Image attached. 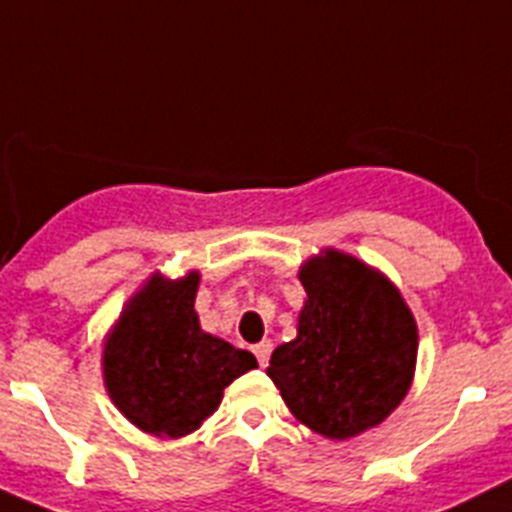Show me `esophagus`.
<instances>
[{
	"label": "esophagus",
	"mask_w": 512,
	"mask_h": 512,
	"mask_svg": "<svg viewBox=\"0 0 512 512\" xmlns=\"http://www.w3.org/2000/svg\"><path fill=\"white\" fill-rule=\"evenodd\" d=\"M271 348H274V346H271V341H261V343H256V346H253V354H256V359H259L261 366L269 364Z\"/></svg>",
	"instance_id": "obj_1"
}]
</instances>
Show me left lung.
I'll return each instance as SVG.
<instances>
[{
    "label": "left lung",
    "mask_w": 512,
    "mask_h": 512,
    "mask_svg": "<svg viewBox=\"0 0 512 512\" xmlns=\"http://www.w3.org/2000/svg\"><path fill=\"white\" fill-rule=\"evenodd\" d=\"M307 292L297 338L266 374L300 423L325 438L359 436L408 395L418 325L390 279L328 248L300 269Z\"/></svg>",
    "instance_id": "1"
}]
</instances>
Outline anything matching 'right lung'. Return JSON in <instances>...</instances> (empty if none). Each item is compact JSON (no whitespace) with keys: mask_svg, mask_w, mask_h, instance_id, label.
<instances>
[{"mask_svg":"<svg viewBox=\"0 0 512 512\" xmlns=\"http://www.w3.org/2000/svg\"><path fill=\"white\" fill-rule=\"evenodd\" d=\"M200 274H153L104 341V387L140 431L179 438L217 410L233 379L256 369L253 354L200 328L194 297Z\"/></svg>","mask_w":512,"mask_h":512,"instance_id":"add662e5","label":"right lung"}]
</instances>
